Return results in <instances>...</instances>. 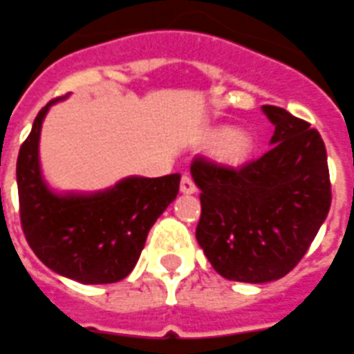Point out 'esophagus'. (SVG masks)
Here are the masks:
<instances>
[{"label": "esophagus", "instance_id": "esophagus-1", "mask_svg": "<svg viewBox=\"0 0 354 354\" xmlns=\"http://www.w3.org/2000/svg\"><path fill=\"white\" fill-rule=\"evenodd\" d=\"M180 189H182L183 195H193V193H196V185L195 182H193V178L187 176V174H183L182 182H180Z\"/></svg>", "mask_w": 354, "mask_h": 354}]
</instances>
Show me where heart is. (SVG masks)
<instances>
[{
	"mask_svg": "<svg viewBox=\"0 0 354 354\" xmlns=\"http://www.w3.org/2000/svg\"><path fill=\"white\" fill-rule=\"evenodd\" d=\"M207 145H215V156L228 165H239L252 152V137L243 128L213 129L206 135Z\"/></svg>",
	"mask_w": 354,
	"mask_h": 354,
	"instance_id": "b5f03b06",
	"label": "heart"
}]
</instances>
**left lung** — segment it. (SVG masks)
<instances>
[{"instance_id": "1", "label": "left lung", "mask_w": 354, "mask_h": 354, "mask_svg": "<svg viewBox=\"0 0 354 354\" xmlns=\"http://www.w3.org/2000/svg\"><path fill=\"white\" fill-rule=\"evenodd\" d=\"M261 111L274 126L269 152L237 169L206 158L191 163L202 206L196 241L221 277L249 284L290 273L333 198L319 131L282 107Z\"/></svg>"}]
</instances>
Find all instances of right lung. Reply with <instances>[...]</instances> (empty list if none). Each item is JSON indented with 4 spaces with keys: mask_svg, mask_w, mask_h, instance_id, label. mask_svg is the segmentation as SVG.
I'll return each mask as SVG.
<instances>
[{
    "mask_svg": "<svg viewBox=\"0 0 354 354\" xmlns=\"http://www.w3.org/2000/svg\"><path fill=\"white\" fill-rule=\"evenodd\" d=\"M40 109L16 161L20 221L29 247L44 266L81 284H113L135 267L147 236L178 195L180 174L129 176L98 193H55L39 159Z\"/></svg>",
    "mask_w": 354,
    "mask_h": 354,
    "instance_id": "right-lung-1",
    "label": "right lung"
}]
</instances>
